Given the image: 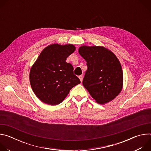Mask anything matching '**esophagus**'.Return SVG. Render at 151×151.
I'll return each instance as SVG.
<instances>
[{"label": "esophagus", "instance_id": "obj_1", "mask_svg": "<svg viewBox=\"0 0 151 151\" xmlns=\"http://www.w3.org/2000/svg\"><path fill=\"white\" fill-rule=\"evenodd\" d=\"M79 79H80L81 82H82V80H83V76H82V75H81V76H79Z\"/></svg>", "mask_w": 151, "mask_h": 151}]
</instances>
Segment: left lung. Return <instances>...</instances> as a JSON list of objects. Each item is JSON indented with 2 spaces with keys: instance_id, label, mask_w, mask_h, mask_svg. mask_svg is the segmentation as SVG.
<instances>
[{
  "instance_id": "obj_1",
  "label": "left lung",
  "mask_w": 151,
  "mask_h": 151,
  "mask_svg": "<svg viewBox=\"0 0 151 151\" xmlns=\"http://www.w3.org/2000/svg\"><path fill=\"white\" fill-rule=\"evenodd\" d=\"M78 52L88 66L82 82L84 87L99 104L114 100L122 89L124 79L116 56L102 46L83 45Z\"/></svg>"
}]
</instances>
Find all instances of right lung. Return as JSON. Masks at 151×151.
I'll return each instance as SVG.
<instances>
[{"label":"right lung","mask_w":151,"mask_h":151,"mask_svg":"<svg viewBox=\"0 0 151 151\" xmlns=\"http://www.w3.org/2000/svg\"><path fill=\"white\" fill-rule=\"evenodd\" d=\"M76 50L72 44H54L42 51L32 66L29 79L32 88L42 102L50 105L61 103L70 90L81 83L66 58Z\"/></svg>","instance_id":"obj_1"}]
</instances>
